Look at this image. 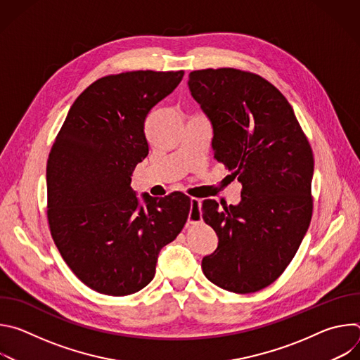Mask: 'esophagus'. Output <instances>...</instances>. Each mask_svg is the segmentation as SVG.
I'll list each match as a JSON object with an SVG mask.
<instances>
[{"label": "esophagus", "mask_w": 360, "mask_h": 360, "mask_svg": "<svg viewBox=\"0 0 360 360\" xmlns=\"http://www.w3.org/2000/svg\"><path fill=\"white\" fill-rule=\"evenodd\" d=\"M199 207H200V199H198V198H191V210L194 211V214L196 213L198 217L195 219L191 214H189V218H188V222L189 224H195V219H202V215H200V212H199Z\"/></svg>", "instance_id": "esophagus-1"}]
</instances>
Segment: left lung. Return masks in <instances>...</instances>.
Wrapping results in <instances>:
<instances>
[{
    "instance_id": "obj_1",
    "label": "left lung",
    "mask_w": 360,
    "mask_h": 360,
    "mask_svg": "<svg viewBox=\"0 0 360 360\" xmlns=\"http://www.w3.org/2000/svg\"><path fill=\"white\" fill-rule=\"evenodd\" d=\"M188 85L212 124L214 158L242 184L236 207L202 203L219 239L202 271L225 290L258 292L283 274L309 228L311 143L283 94L258 74L198 70Z\"/></svg>"
}]
</instances>
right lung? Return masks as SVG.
Instances as JSON below:
<instances>
[{
  "instance_id": "obj_1",
  "label": "right lung",
  "mask_w": 360,
  "mask_h": 360,
  "mask_svg": "<svg viewBox=\"0 0 360 360\" xmlns=\"http://www.w3.org/2000/svg\"><path fill=\"white\" fill-rule=\"evenodd\" d=\"M184 71H127L92 82L72 104L46 162V218L63 259L92 290L127 296L155 276L160 250L186 224L191 198L131 188L148 155L145 120Z\"/></svg>"
}]
</instances>
